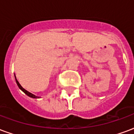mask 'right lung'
<instances>
[{"label":"right lung","mask_w":134,"mask_h":134,"mask_svg":"<svg viewBox=\"0 0 134 134\" xmlns=\"http://www.w3.org/2000/svg\"><path fill=\"white\" fill-rule=\"evenodd\" d=\"M15 78H16V83H17V85L19 86V88H20V89H21V90L22 91H23V92L25 93V94H26L28 96H29V97L32 98H39V97H37V96H34V94H32V93H29V91H27L26 90H25L24 88V87H22L21 85H20V83L19 82V81L17 80V79H16V76H15Z\"/></svg>","instance_id":"obj_1"}]
</instances>
